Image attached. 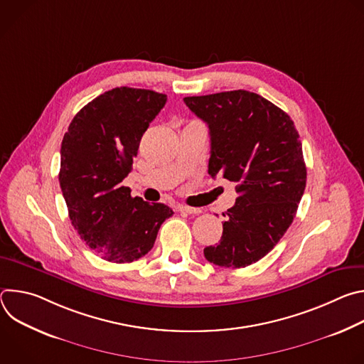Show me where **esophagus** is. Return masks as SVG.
<instances>
[{
  "mask_svg": "<svg viewBox=\"0 0 364 364\" xmlns=\"http://www.w3.org/2000/svg\"><path fill=\"white\" fill-rule=\"evenodd\" d=\"M177 210L188 213V215H198V213H201L200 209H196V207H190V205H186V204H178L177 205Z\"/></svg>",
  "mask_w": 364,
  "mask_h": 364,
  "instance_id": "1",
  "label": "esophagus"
}]
</instances>
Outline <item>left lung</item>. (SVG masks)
<instances>
[{
  "mask_svg": "<svg viewBox=\"0 0 364 364\" xmlns=\"http://www.w3.org/2000/svg\"><path fill=\"white\" fill-rule=\"evenodd\" d=\"M209 125V174L236 183L239 197L209 262L245 268L269 253L291 226L305 190L302 145L292 119L272 102L247 90L184 97Z\"/></svg>",
  "mask_w": 364,
  "mask_h": 364,
  "instance_id": "8db88e82",
  "label": "left lung"
}]
</instances>
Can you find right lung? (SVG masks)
Returning <instances> with one entry per match:
<instances>
[{
    "mask_svg": "<svg viewBox=\"0 0 364 364\" xmlns=\"http://www.w3.org/2000/svg\"><path fill=\"white\" fill-rule=\"evenodd\" d=\"M166 102L167 95L154 90L115 87L85 105L63 136L59 181L69 218L80 239L108 262L146 255L174 215L164 203L149 204L122 186L144 132Z\"/></svg>",
    "mask_w": 364,
    "mask_h": 364,
    "instance_id": "right-lung-1",
    "label": "right lung"
}]
</instances>
